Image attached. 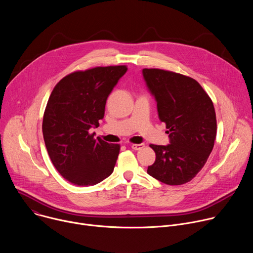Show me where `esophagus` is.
I'll list each match as a JSON object with an SVG mask.
<instances>
[{
    "instance_id": "esophagus-1",
    "label": "esophagus",
    "mask_w": 253,
    "mask_h": 253,
    "mask_svg": "<svg viewBox=\"0 0 253 253\" xmlns=\"http://www.w3.org/2000/svg\"><path fill=\"white\" fill-rule=\"evenodd\" d=\"M144 146H145V144H144V143H140V144H132V145H131V148H132L133 150L138 151V150L143 149V148H144Z\"/></svg>"
}]
</instances>
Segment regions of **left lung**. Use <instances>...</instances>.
<instances>
[{
  "mask_svg": "<svg viewBox=\"0 0 253 253\" xmlns=\"http://www.w3.org/2000/svg\"><path fill=\"white\" fill-rule=\"evenodd\" d=\"M142 75L170 142L151 144L156 159L147 173L168 185L184 184L202 169L213 149L217 130L213 103L190 77L160 69H143Z\"/></svg>",
  "mask_w": 253,
  "mask_h": 253,
  "instance_id": "obj_1",
  "label": "left lung"
}]
</instances>
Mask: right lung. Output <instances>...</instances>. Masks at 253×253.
I'll use <instances>...</instances> for the list:
<instances>
[{"instance_id":"obj_1","label":"right lung","mask_w":253,"mask_h":253,"mask_svg":"<svg viewBox=\"0 0 253 253\" xmlns=\"http://www.w3.org/2000/svg\"><path fill=\"white\" fill-rule=\"evenodd\" d=\"M127 70L109 66L74 72L51 93L42 125L45 145L55 168L74 185H95L114 170L120 146L95 139L90 129L99 126L106 100Z\"/></svg>"}]
</instances>
